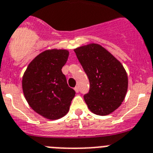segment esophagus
Masks as SVG:
<instances>
[{
  "label": "esophagus",
  "mask_w": 153,
  "mask_h": 153,
  "mask_svg": "<svg viewBox=\"0 0 153 153\" xmlns=\"http://www.w3.org/2000/svg\"><path fill=\"white\" fill-rule=\"evenodd\" d=\"M74 91H75L76 93L79 92V87H76L75 88H74Z\"/></svg>",
  "instance_id": "esophagus-1"
}]
</instances>
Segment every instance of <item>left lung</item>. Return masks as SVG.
Masks as SVG:
<instances>
[{
	"mask_svg": "<svg viewBox=\"0 0 153 153\" xmlns=\"http://www.w3.org/2000/svg\"><path fill=\"white\" fill-rule=\"evenodd\" d=\"M74 52L89 79V93L83 96L89 110L97 115L111 114L123 102L128 91L124 66L96 43L78 47Z\"/></svg>",
	"mask_w": 153,
	"mask_h": 153,
	"instance_id": "1",
	"label": "left lung"
}]
</instances>
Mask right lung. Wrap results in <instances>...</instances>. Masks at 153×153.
<instances>
[{
  "mask_svg": "<svg viewBox=\"0 0 153 153\" xmlns=\"http://www.w3.org/2000/svg\"><path fill=\"white\" fill-rule=\"evenodd\" d=\"M69 56L66 49H47L28 64L22 77V90L29 106L49 120L66 115L75 96L62 73Z\"/></svg>",
  "mask_w": 153,
  "mask_h": 153,
  "instance_id": "obj_1",
  "label": "right lung"
}]
</instances>
